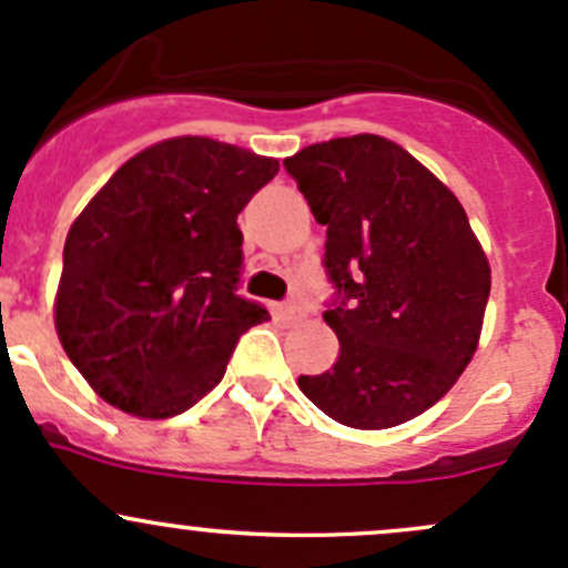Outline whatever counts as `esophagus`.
Wrapping results in <instances>:
<instances>
[{"instance_id":"34e87169","label":"esophagus","mask_w":568,"mask_h":568,"mask_svg":"<svg viewBox=\"0 0 568 568\" xmlns=\"http://www.w3.org/2000/svg\"><path fill=\"white\" fill-rule=\"evenodd\" d=\"M305 307H300L296 302H285V305H280V318L285 321V324H296V321L305 318Z\"/></svg>"}]
</instances>
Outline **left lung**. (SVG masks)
<instances>
[{
	"instance_id": "1",
	"label": "left lung",
	"mask_w": 568,
	"mask_h": 568,
	"mask_svg": "<svg viewBox=\"0 0 568 568\" xmlns=\"http://www.w3.org/2000/svg\"><path fill=\"white\" fill-rule=\"evenodd\" d=\"M283 168L326 225L329 371L300 390L332 420L390 428L437 404L478 346L489 261L462 203L412 153L376 134L307 145Z\"/></svg>"
}]
</instances>
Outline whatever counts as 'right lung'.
I'll return each instance as SVG.
<instances>
[{
	"instance_id": "1",
	"label": "right lung",
	"mask_w": 568,
	"mask_h": 568,
	"mask_svg": "<svg viewBox=\"0 0 568 568\" xmlns=\"http://www.w3.org/2000/svg\"><path fill=\"white\" fill-rule=\"evenodd\" d=\"M277 159L175 136L123 164L68 231L57 335L106 404L173 417L222 382L268 311L239 294L236 220Z\"/></svg>"
}]
</instances>
